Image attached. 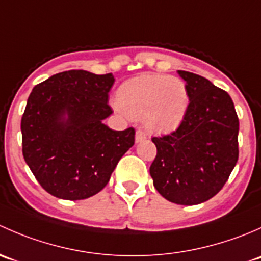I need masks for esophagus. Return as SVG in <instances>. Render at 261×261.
<instances>
[{"mask_svg": "<svg viewBox=\"0 0 261 261\" xmlns=\"http://www.w3.org/2000/svg\"><path fill=\"white\" fill-rule=\"evenodd\" d=\"M146 140V134L143 130H138L135 134V141L136 143H141V141Z\"/></svg>", "mask_w": 261, "mask_h": 261, "instance_id": "esophagus-1", "label": "esophagus"}]
</instances>
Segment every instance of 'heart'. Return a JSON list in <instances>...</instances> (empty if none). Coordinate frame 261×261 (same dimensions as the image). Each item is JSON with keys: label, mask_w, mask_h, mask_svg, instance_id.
Segmentation results:
<instances>
[{"label": "heart", "mask_w": 261, "mask_h": 261, "mask_svg": "<svg viewBox=\"0 0 261 261\" xmlns=\"http://www.w3.org/2000/svg\"><path fill=\"white\" fill-rule=\"evenodd\" d=\"M116 105L134 120L143 118L149 130L170 133L183 122L189 106L186 84L170 75L141 74L123 82Z\"/></svg>", "instance_id": "b5f03b06"}]
</instances>
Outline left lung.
I'll use <instances>...</instances> for the list:
<instances>
[{"mask_svg":"<svg viewBox=\"0 0 261 261\" xmlns=\"http://www.w3.org/2000/svg\"><path fill=\"white\" fill-rule=\"evenodd\" d=\"M186 81L189 106L179 127L152 138L156 156L150 167L155 189L168 201L193 206L221 191L239 159V118L227 92L191 72Z\"/></svg>","mask_w":261,"mask_h":261,"instance_id":"8db88e82","label":"left lung"}]
</instances>
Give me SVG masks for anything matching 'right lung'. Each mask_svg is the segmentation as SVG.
I'll list each match as a JSON object with an SVG mask.
<instances>
[{"label":"right lung","instance_id":"right-lung-1","mask_svg":"<svg viewBox=\"0 0 261 261\" xmlns=\"http://www.w3.org/2000/svg\"><path fill=\"white\" fill-rule=\"evenodd\" d=\"M115 78L68 70L34 87L21 118L22 154L36 180L57 198L77 201L106 187L135 130L105 125Z\"/></svg>","mask_w":261,"mask_h":261}]
</instances>
